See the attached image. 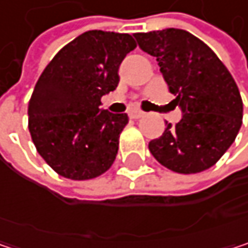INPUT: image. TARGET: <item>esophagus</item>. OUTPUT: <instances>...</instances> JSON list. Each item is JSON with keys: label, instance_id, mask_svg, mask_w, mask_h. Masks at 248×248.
Masks as SVG:
<instances>
[{"label": "esophagus", "instance_id": "obj_1", "mask_svg": "<svg viewBox=\"0 0 248 248\" xmlns=\"http://www.w3.org/2000/svg\"><path fill=\"white\" fill-rule=\"evenodd\" d=\"M129 116H130L132 119H140V118L145 116V113L140 112V110H138V109H132V110H129Z\"/></svg>", "mask_w": 248, "mask_h": 248}]
</instances>
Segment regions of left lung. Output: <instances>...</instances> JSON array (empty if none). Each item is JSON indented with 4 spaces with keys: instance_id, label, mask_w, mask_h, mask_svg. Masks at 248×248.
I'll list each match as a JSON object with an SVG mask.
<instances>
[{
    "instance_id": "1",
    "label": "left lung",
    "mask_w": 248,
    "mask_h": 248,
    "mask_svg": "<svg viewBox=\"0 0 248 248\" xmlns=\"http://www.w3.org/2000/svg\"><path fill=\"white\" fill-rule=\"evenodd\" d=\"M145 53L154 56L175 96L182 118L149 142L154 158L179 173L213 167L234 142L243 122L238 87L216 53L179 28L136 32Z\"/></svg>"
}]
</instances>
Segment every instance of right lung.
<instances>
[{"instance_id":"add662e5","label":"right lung","mask_w":248,"mask_h":248,"mask_svg":"<svg viewBox=\"0 0 248 248\" xmlns=\"http://www.w3.org/2000/svg\"><path fill=\"white\" fill-rule=\"evenodd\" d=\"M136 47L129 34L92 30L63 47L41 73L28 103V129L43 159L76 181L106 172L126 113L100 109L119 83V66Z\"/></svg>"}]
</instances>
